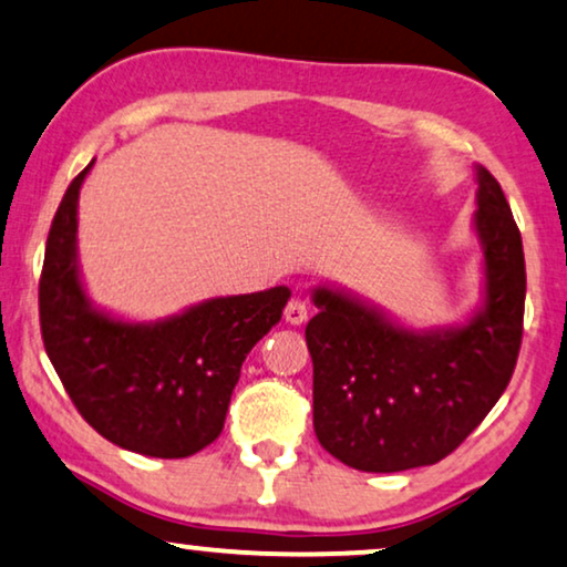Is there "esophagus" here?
<instances>
[{"label": "esophagus", "instance_id": "obj_1", "mask_svg": "<svg viewBox=\"0 0 567 567\" xmlns=\"http://www.w3.org/2000/svg\"><path fill=\"white\" fill-rule=\"evenodd\" d=\"M308 319V306L300 298H292L288 306H285V321L292 323V327H300Z\"/></svg>", "mask_w": 567, "mask_h": 567}]
</instances>
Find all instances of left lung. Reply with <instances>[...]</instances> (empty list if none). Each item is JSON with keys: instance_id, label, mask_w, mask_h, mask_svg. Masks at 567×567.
<instances>
[{"instance_id": "8db88e82", "label": "left lung", "mask_w": 567, "mask_h": 567, "mask_svg": "<svg viewBox=\"0 0 567 567\" xmlns=\"http://www.w3.org/2000/svg\"><path fill=\"white\" fill-rule=\"evenodd\" d=\"M474 202L482 296L464 321L414 329L331 282L311 290L313 430L352 470L441 462L508 386L524 331V246L501 184L482 165Z\"/></svg>"}]
</instances>
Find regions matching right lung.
Listing matches in <instances>:
<instances>
[{"label": "right lung", "mask_w": 567, "mask_h": 567, "mask_svg": "<svg viewBox=\"0 0 567 567\" xmlns=\"http://www.w3.org/2000/svg\"><path fill=\"white\" fill-rule=\"evenodd\" d=\"M51 223L38 306L49 360L82 417L118 449L186 458L223 433L240 365L282 319L290 288L207 298L181 313L132 321L90 300L78 254L80 188Z\"/></svg>", "instance_id": "right-lung-1"}]
</instances>
